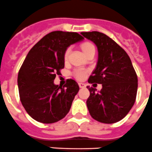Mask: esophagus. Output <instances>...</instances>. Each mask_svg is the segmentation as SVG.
Listing matches in <instances>:
<instances>
[{
    "mask_svg": "<svg viewBox=\"0 0 152 152\" xmlns=\"http://www.w3.org/2000/svg\"><path fill=\"white\" fill-rule=\"evenodd\" d=\"M79 86H80V88H84L86 86V85L84 83H79Z\"/></svg>",
    "mask_w": 152,
    "mask_h": 152,
    "instance_id": "esophagus-1",
    "label": "esophagus"
}]
</instances>
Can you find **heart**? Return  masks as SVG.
<instances>
[{"mask_svg":"<svg viewBox=\"0 0 152 152\" xmlns=\"http://www.w3.org/2000/svg\"><path fill=\"white\" fill-rule=\"evenodd\" d=\"M81 48H82V50L83 52H84V54H86V53L90 50V49L95 48V47H94V45L91 44V43L85 42L82 45ZM69 52H70V48H68L67 49H66V52H65L64 53V59L66 61L68 59ZM74 76H75L77 80H83V79L86 76V72L83 69H76V71L74 72Z\"/></svg>","mask_w":152,"mask_h":152,"instance_id":"heart-1","label":"heart"}]
</instances>
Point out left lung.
Segmentation results:
<instances>
[{"mask_svg":"<svg viewBox=\"0 0 152 152\" xmlns=\"http://www.w3.org/2000/svg\"><path fill=\"white\" fill-rule=\"evenodd\" d=\"M97 46L96 67L88 80L89 83L102 84L100 92L87 87L90 96L86 105L91 117L104 124L122 120L134 104L137 76L131 58L119 45L99 31L81 33Z\"/></svg>","mask_w":152,"mask_h":152,"instance_id":"obj_1","label":"left lung"}]
</instances>
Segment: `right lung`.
<instances>
[{"label":"right lung","mask_w":152,"mask_h":152,"mask_svg":"<svg viewBox=\"0 0 152 152\" xmlns=\"http://www.w3.org/2000/svg\"><path fill=\"white\" fill-rule=\"evenodd\" d=\"M84 38L76 32L55 31L45 35L31 48L18 76L20 100L33 119L43 124L56 123L69 111L80 87L67 80L63 87L54 80L64 68V53L70 45Z\"/></svg>","instance_id":"add662e5"}]
</instances>
